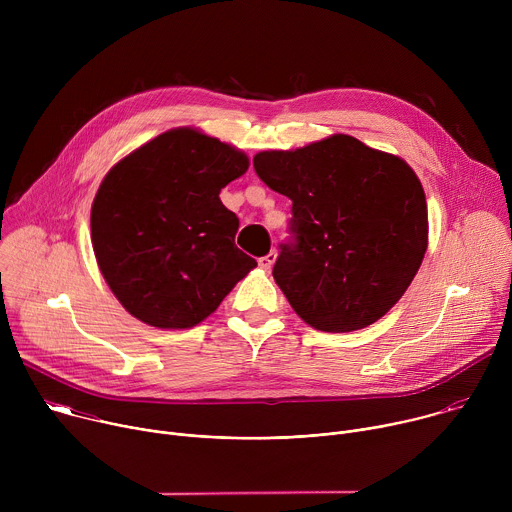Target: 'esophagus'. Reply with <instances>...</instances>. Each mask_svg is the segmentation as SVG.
Wrapping results in <instances>:
<instances>
[{
    "mask_svg": "<svg viewBox=\"0 0 512 512\" xmlns=\"http://www.w3.org/2000/svg\"><path fill=\"white\" fill-rule=\"evenodd\" d=\"M275 259H277V253L275 251H269L267 255H263V257H259V267L261 269H271L273 267V263H275Z\"/></svg>",
    "mask_w": 512,
    "mask_h": 512,
    "instance_id": "obj_1",
    "label": "esophagus"
}]
</instances>
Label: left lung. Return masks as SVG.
<instances>
[{
  "label": "left lung",
  "mask_w": 512,
  "mask_h": 512,
  "mask_svg": "<svg viewBox=\"0 0 512 512\" xmlns=\"http://www.w3.org/2000/svg\"><path fill=\"white\" fill-rule=\"evenodd\" d=\"M253 168L291 200V237L279 245L273 277L296 314L322 332L383 318L427 249V204L415 172L342 133L294 152H261Z\"/></svg>",
  "instance_id": "obj_1"
}]
</instances>
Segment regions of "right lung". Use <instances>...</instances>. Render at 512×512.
<instances>
[{
    "instance_id": "1",
    "label": "right lung",
    "mask_w": 512,
    "mask_h": 512,
    "mask_svg": "<svg viewBox=\"0 0 512 512\" xmlns=\"http://www.w3.org/2000/svg\"><path fill=\"white\" fill-rule=\"evenodd\" d=\"M247 168L233 145L180 127L109 170L93 200L91 239L107 285L131 316L192 328L257 267L235 245L237 214L218 198Z\"/></svg>"
}]
</instances>
